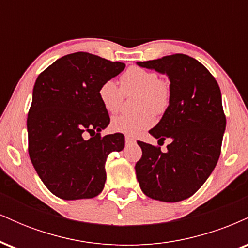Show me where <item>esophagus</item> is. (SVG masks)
<instances>
[{
  "instance_id": "34e87169",
  "label": "esophagus",
  "mask_w": 248,
  "mask_h": 248,
  "mask_svg": "<svg viewBox=\"0 0 248 248\" xmlns=\"http://www.w3.org/2000/svg\"><path fill=\"white\" fill-rule=\"evenodd\" d=\"M124 140H126V143H134V142H135V139H134L133 136H129V135H126Z\"/></svg>"
}]
</instances>
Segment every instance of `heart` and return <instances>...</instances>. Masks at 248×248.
I'll return each mask as SVG.
<instances>
[{
    "mask_svg": "<svg viewBox=\"0 0 248 248\" xmlns=\"http://www.w3.org/2000/svg\"><path fill=\"white\" fill-rule=\"evenodd\" d=\"M136 94L135 113H124L112 119L110 127L118 133L127 135L139 134L153 126L154 116L167 112L171 102V84L160 78L155 71L140 66H130L120 77V87L112 80L99 86L98 96L102 107L109 113L120 110L124 95Z\"/></svg>",
    "mask_w": 248,
    "mask_h": 248,
    "instance_id": "b5f03b06",
    "label": "heart"
}]
</instances>
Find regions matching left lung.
<instances>
[{
    "label": "left lung",
    "mask_w": 248,
    "mask_h": 248,
    "mask_svg": "<svg viewBox=\"0 0 248 248\" xmlns=\"http://www.w3.org/2000/svg\"><path fill=\"white\" fill-rule=\"evenodd\" d=\"M138 65L167 73L172 95L161 121L149 130L158 142H171L163 153L138 141L142 157L135 164L136 177L148 197L184 201L205 183L220 156L226 127L220 88L203 64L183 53Z\"/></svg>",
    "instance_id": "obj_1"
}]
</instances>
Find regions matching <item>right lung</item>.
<instances>
[{"instance_id": "1", "label": "right lung", "mask_w": 248, "mask_h": 248, "mask_svg": "<svg viewBox=\"0 0 248 248\" xmlns=\"http://www.w3.org/2000/svg\"><path fill=\"white\" fill-rule=\"evenodd\" d=\"M124 62L88 52L66 55L38 76L28 113V152L45 186L65 201L93 198L106 182L107 157L121 152L124 136H101L110 119L99 86ZM87 133L91 138L85 139Z\"/></svg>"}]
</instances>
